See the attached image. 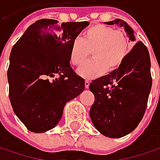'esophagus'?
Returning a JSON list of instances; mask_svg holds the SVG:
<instances>
[{
	"instance_id": "34e87169",
	"label": "esophagus",
	"mask_w": 160,
	"mask_h": 160,
	"mask_svg": "<svg viewBox=\"0 0 160 160\" xmlns=\"http://www.w3.org/2000/svg\"><path fill=\"white\" fill-rule=\"evenodd\" d=\"M89 84H90L89 80H85V87H86V88H89Z\"/></svg>"
}]
</instances>
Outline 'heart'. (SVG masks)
I'll return each mask as SVG.
<instances>
[{
  "label": "heart",
  "mask_w": 160,
  "mask_h": 160,
  "mask_svg": "<svg viewBox=\"0 0 160 160\" xmlns=\"http://www.w3.org/2000/svg\"><path fill=\"white\" fill-rule=\"evenodd\" d=\"M92 52L93 59L79 68L78 74L85 79H94L112 72L121 65L129 52L127 36L113 28L96 25L83 34L82 40L74 39L70 50V62L74 66L81 65Z\"/></svg>",
  "instance_id": "1"
}]
</instances>
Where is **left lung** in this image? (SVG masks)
Masks as SVG:
<instances>
[{"instance_id":"8db88e82","label":"left lung","mask_w":160,"mask_h":160,"mask_svg":"<svg viewBox=\"0 0 160 160\" xmlns=\"http://www.w3.org/2000/svg\"><path fill=\"white\" fill-rule=\"evenodd\" d=\"M105 24L122 27L134 46L117 69L90 83L95 102L89 116L101 134L121 138L138 126L145 113L152 85L150 58L147 47L136 40L125 21L116 18Z\"/></svg>"}]
</instances>
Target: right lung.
<instances>
[{
	"mask_svg": "<svg viewBox=\"0 0 160 160\" xmlns=\"http://www.w3.org/2000/svg\"><path fill=\"white\" fill-rule=\"evenodd\" d=\"M88 25L40 19L12 47L7 72L10 100L15 115L30 132L53 128L67 102L84 91V79L70 64V50Z\"/></svg>",
	"mask_w": 160,
	"mask_h": 160,
	"instance_id": "obj_1",
	"label": "right lung"
}]
</instances>
